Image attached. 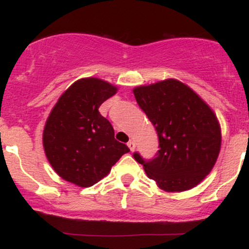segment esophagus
<instances>
[{
	"label": "esophagus",
	"mask_w": 249,
	"mask_h": 249,
	"mask_svg": "<svg viewBox=\"0 0 249 249\" xmlns=\"http://www.w3.org/2000/svg\"><path fill=\"white\" fill-rule=\"evenodd\" d=\"M127 146H128V148H130L131 151H133L134 148H136V144H134L133 141H130V142H127Z\"/></svg>",
	"instance_id": "obj_1"
}]
</instances>
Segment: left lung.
Returning a JSON list of instances; mask_svg holds the SVG:
<instances>
[{"instance_id": "8db88e82", "label": "left lung", "mask_w": 249, "mask_h": 249, "mask_svg": "<svg viewBox=\"0 0 249 249\" xmlns=\"http://www.w3.org/2000/svg\"><path fill=\"white\" fill-rule=\"evenodd\" d=\"M141 108L156 127L160 150L152 160L133 157L166 192H184L210 174L221 147L213 110L186 84L168 78L133 89Z\"/></svg>"}]
</instances>
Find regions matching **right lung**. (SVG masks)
Masks as SVG:
<instances>
[{
    "mask_svg": "<svg viewBox=\"0 0 249 249\" xmlns=\"http://www.w3.org/2000/svg\"><path fill=\"white\" fill-rule=\"evenodd\" d=\"M118 88L88 77L76 81L59 97L44 130L43 147L51 167L61 178L90 187L110 173L128 147L115 139L112 125L99 113Z\"/></svg>",
    "mask_w": 249,
    "mask_h": 249,
    "instance_id": "right-lung-1",
    "label": "right lung"
}]
</instances>
